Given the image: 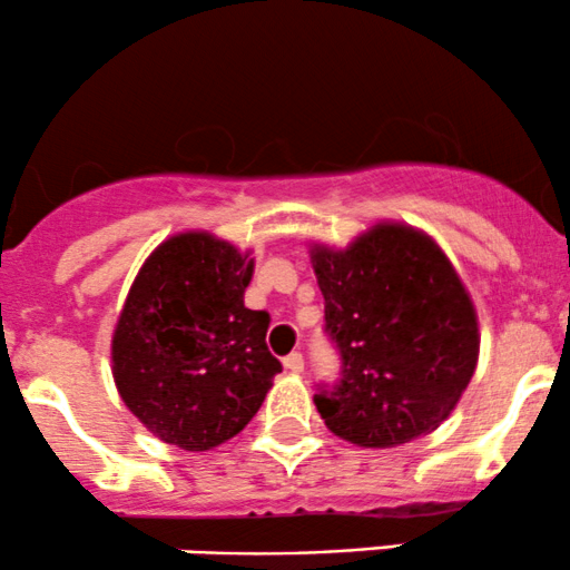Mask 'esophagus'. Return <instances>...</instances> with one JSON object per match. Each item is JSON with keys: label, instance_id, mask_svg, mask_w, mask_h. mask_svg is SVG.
<instances>
[{"label": "esophagus", "instance_id": "obj_1", "mask_svg": "<svg viewBox=\"0 0 570 570\" xmlns=\"http://www.w3.org/2000/svg\"><path fill=\"white\" fill-rule=\"evenodd\" d=\"M284 367L289 370V372H294V375H299V372L305 370V358H303V353H289V356L284 358Z\"/></svg>", "mask_w": 570, "mask_h": 570}]
</instances>
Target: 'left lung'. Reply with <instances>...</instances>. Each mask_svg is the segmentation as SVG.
<instances>
[{"label":"left lung","mask_w":570,"mask_h":570,"mask_svg":"<svg viewBox=\"0 0 570 570\" xmlns=\"http://www.w3.org/2000/svg\"><path fill=\"white\" fill-rule=\"evenodd\" d=\"M340 381L313 396L326 429L358 448L434 431L480 353L469 292L442 248L407 225H375L343 252L311 248Z\"/></svg>","instance_id":"8db88e82"}]
</instances>
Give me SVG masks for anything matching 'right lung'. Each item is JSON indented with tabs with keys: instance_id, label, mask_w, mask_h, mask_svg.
<instances>
[{
	"instance_id": "add662e5",
	"label": "right lung",
	"mask_w": 570,
	"mask_h": 570,
	"mask_svg": "<svg viewBox=\"0 0 570 570\" xmlns=\"http://www.w3.org/2000/svg\"><path fill=\"white\" fill-rule=\"evenodd\" d=\"M254 259L208 233H181L149 254L112 337V375L126 407L181 450H212L263 407L281 362L271 316L248 311Z\"/></svg>"
}]
</instances>
